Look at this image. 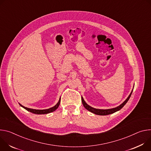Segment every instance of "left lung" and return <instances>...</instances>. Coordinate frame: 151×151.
I'll list each match as a JSON object with an SVG mask.
<instances>
[{"label": "left lung", "instance_id": "left-lung-1", "mask_svg": "<svg viewBox=\"0 0 151 151\" xmlns=\"http://www.w3.org/2000/svg\"><path fill=\"white\" fill-rule=\"evenodd\" d=\"M132 91H133V89L131 91V92L130 93V94L129 95V96H128V98L125 100V101L121 104L119 105V106L116 107H114V108H112V109H95V108H93L91 106H90L89 105H88L84 100V99H83V98L81 96V101H82V103H83V106L85 107V108L86 109H87L88 111L95 114H97V115H102V116H104V115H108V114H112L116 111H118L119 110H120L125 104L126 103L128 102V101L129 100L131 95V93L132 92Z\"/></svg>", "mask_w": 151, "mask_h": 151}]
</instances>
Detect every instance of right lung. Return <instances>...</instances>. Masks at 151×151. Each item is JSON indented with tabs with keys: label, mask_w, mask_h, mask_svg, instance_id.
I'll use <instances>...</instances> for the list:
<instances>
[{
	"label": "right lung",
	"mask_w": 151,
	"mask_h": 151,
	"mask_svg": "<svg viewBox=\"0 0 151 151\" xmlns=\"http://www.w3.org/2000/svg\"><path fill=\"white\" fill-rule=\"evenodd\" d=\"M60 98H59V101L58 102V103L53 107L50 108V109H44V110H37V109H30V108H27V107H26L23 106H22V104H20V106L21 107H22L23 108H24V109H26V110L32 113H34V114H47V113H50L51 112H53L54 111H55L58 108V107L59 106V104H60Z\"/></svg>",
	"instance_id": "add662e5"
}]
</instances>
